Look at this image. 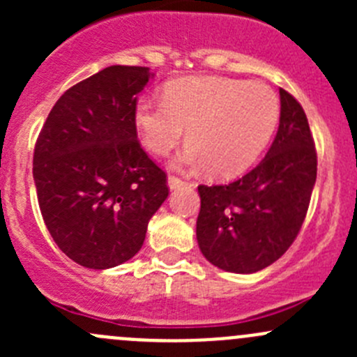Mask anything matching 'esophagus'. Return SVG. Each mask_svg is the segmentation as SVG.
Here are the masks:
<instances>
[{
	"instance_id": "34e87169",
	"label": "esophagus",
	"mask_w": 357,
	"mask_h": 357,
	"mask_svg": "<svg viewBox=\"0 0 357 357\" xmlns=\"http://www.w3.org/2000/svg\"><path fill=\"white\" fill-rule=\"evenodd\" d=\"M183 183H185V181H183L181 178H178V176H169V178H167V185H169V188H171V190L179 188Z\"/></svg>"
}]
</instances>
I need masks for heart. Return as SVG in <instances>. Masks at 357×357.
<instances>
[{"label":"heart","mask_w":357,"mask_h":357,"mask_svg":"<svg viewBox=\"0 0 357 357\" xmlns=\"http://www.w3.org/2000/svg\"><path fill=\"white\" fill-rule=\"evenodd\" d=\"M280 121V100L261 81L204 77L176 79L164 100L143 96L135 105V124L143 145L157 155L171 152L188 126L190 145L178 165L204 167L215 178L247 171L264 152Z\"/></svg>","instance_id":"obj_1"}]
</instances>
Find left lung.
Listing matches in <instances>:
<instances>
[{
    "mask_svg": "<svg viewBox=\"0 0 357 357\" xmlns=\"http://www.w3.org/2000/svg\"><path fill=\"white\" fill-rule=\"evenodd\" d=\"M280 126L266 157L228 185H200L197 240L211 264L261 271L297 238L316 183L318 155L301 103L280 89Z\"/></svg>",
    "mask_w": 357,
    "mask_h": 357,
    "instance_id": "obj_1",
    "label": "left lung"
}]
</instances>
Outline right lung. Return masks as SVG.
Instances as JSON below:
<instances>
[{"instance_id": "right-lung-1", "label": "right lung", "mask_w": 357, "mask_h": 357, "mask_svg": "<svg viewBox=\"0 0 357 357\" xmlns=\"http://www.w3.org/2000/svg\"><path fill=\"white\" fill-rule=\"evenodd\" d=\"M149 67L112 66L68 88L38 136L32 160L43 219L60 250L89 269L129 261L167 199L165 172L136 135Z\"/></svg>"}]
</instances>
